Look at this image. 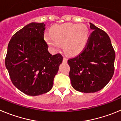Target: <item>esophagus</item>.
Wrapping results in <instances>:
<instances>
[{"instance_id": "esophagus-1", "label": "esophagus", "mask_w": 121, "mask_h": 121, "mask_svg": "<svg viewBox=\"0 0 121 121\" xmlns=\"http://www.w3.org/2000/svg\"><path fill=\"white\" fill-rule=\"evenodd\" d=\"M67 58H66V57H64V58H63V62H64V63H67Z\"/></svg>"}]
</instances>
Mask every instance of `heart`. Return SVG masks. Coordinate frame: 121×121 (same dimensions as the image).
Listing matches in <instances>:
<instances>
[{"mask_svg":"<svg viewBox=\"0 0 121 121\" xmlns=\"http://www.w3.org/2000/svg\"><path fill=\"white\" fill-rule=\"evenodd\" d=\"M47 34L45 40L53 51L57 52L61 44L69 55H77L86 47L89 38V31L84 24L65 23L55 25Z\"/></svg>","mask_w":121,"mask_h":121,"instance_id":"b5f03b06","label":"heart"}]
</instances>
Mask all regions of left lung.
I'll return each instance as SVG.
<instances>
[{
	"instance_id": "left-lung-1",
	"label": "left lung",
	"mask_w": 121,
	"mask_h": 121,
	"mask_svg": "<svg viewBox=\"0 0 121 121\" xmlns=\"http://www.w3.org/2000/svg\"><path fill=\"white\" fill-rule=\"evenodd\" d=\"M92 32L79 55L68 60L69 77L75 90L94 93L108 83L115 70V52L107 34L90 23Z\"/></svg>"
}]
</instances>
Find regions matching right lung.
<instances>
[{"label":"right lung","mask_w":121,"mask_h":121,"mask_svg":"<svg viewBox=\"0 0 121 121\" xmlns=\"http://www.w3.org/2000/svg\"><path fill=\"white\" fill-rule=\"evenodd\" d=\"M45 28L44 23H31L13 35L8 45L6 69L15 87L28 95L50 91L63 61L61 54L49 52Z\"/></svg>","instance_id":"obj_1"}]
</instances>
